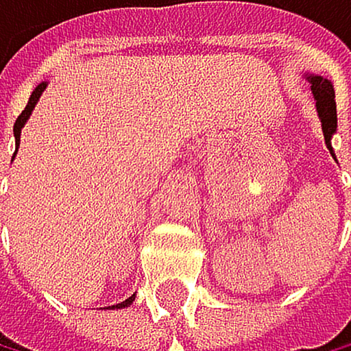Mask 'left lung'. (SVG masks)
<instances>
[{"label":"left lung","mask_w":351,"mask_h":351,"mask_svg":"<svg viewBox=\"0 0 351 351\" xmlns=\"http://www.w3.org/2000/svg\"><path fill=\"white\" fill-rule=\"evenodd\" d=\"M308 81L312 83V94H314V99H317V112L321 116V127H323V136H326V145L332 152L330 138L334 132H337V103H334V87L328 79H323V76L308 74Z\"/></svg>","instance_id":"obj_1"}]
</instances>
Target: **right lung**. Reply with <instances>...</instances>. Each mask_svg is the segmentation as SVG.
Segmentation results:
<instances>
[{
    "label": "right lung",
    "mask_w": 351,
    "mask_h": 351,
    "mask_svg": "<svg viewBox=\"0 0 351 351\" xmlns=\"http://www.w3.org/2000/svg\"><path fill=\"white\" fill-rule=\"evenodd\" d=\"M43 90H45V83H41V85L34 87V92L30 94V101H28V105H25V110L17 116V121H14V138H17V147H19V134H21V127L25 125V121H28V116L32 114L34 105H37V101H39V96H41V92H43ZM132 301H134V297L125 299L123 303H118V306H114V308H125V306H130Z\"/></svg>",
    "instance_id": "right-lung-1"
}]
</instances>
